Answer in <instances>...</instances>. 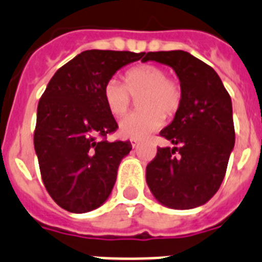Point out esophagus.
I'll return each mask as SVG.
<instances>
[{"label": "esophagus", "mask_w": 262, "mask_h": 262, "mask_svg": "<svg viewBox=\"0 0 262 262\" xmlns=\"http://www.w3.org/2000/svg\"><path fill=\"white\" fill-rule=\"evenodd\" d=\"M131 146H133L134 148H135V147L139 146V140H136V139H133V140H131Z\"/></svg>", "instance_id": "esophagus-1"}]
</instances>
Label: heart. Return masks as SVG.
<instances>
[{"label":"heart","mask_w":262,"mask_h":262,"mask_svg":"<svg viewBox=\"0 0 262 262\" xmlns=\"http://www.w3.org/2000/svg\"><path fill=\"white\" fill-rule=\"evenodd\" d=\"M124 83L126 87L116 79H110L103 87L105 107L116 118L124 115L129 108V94L140 96L138 105L143 111L133 112L119 122V134L123 138L146 139L163 126V115L171 116L178 111L182 91L161 67L154 64L133 67L124 75Z\"/></svg>","instance_id":"obj_1"}]
</instances>
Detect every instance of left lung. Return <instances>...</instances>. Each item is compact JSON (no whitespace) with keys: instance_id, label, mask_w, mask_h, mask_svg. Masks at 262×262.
I'll return each mask as SVG.
<instances>
[{"instance_id":"8db88e82","label":"left lung","mask_w":262,"mask_h":262,"mask_svg":"<svg viewBox=\"0 0 262 262\" xmlns=\"http://www.w3.org/2000/svg\"><path fill=\"white\" fill-rule=\"evenodd\" d=\"M142 61L171 67L182 91L172 122L161 131L174 147L158 148L147 185L166 207L202 206L220 189L234 147L232 99L217 72L189 52H148Z\"/></svg>"}]
</instances>
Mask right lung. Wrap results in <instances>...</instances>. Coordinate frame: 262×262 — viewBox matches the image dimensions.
<instances>
[{"label":"right lung","instance_id":"1","mask_svg":"<svg viewBox=\"0 0 262 262\" xmlns=\"http://www.w3.org/2000/svg\"><path fill=\"white\" fill-rule=\"evenodd\" d=\"M144 52L84 51L57 69L37 107L34 151L52 200L71 213L104 204L129 142H108L118 123L103 100V87Z\"/></svg>","mask_w":262,"mask_h":262}]
</instances>
